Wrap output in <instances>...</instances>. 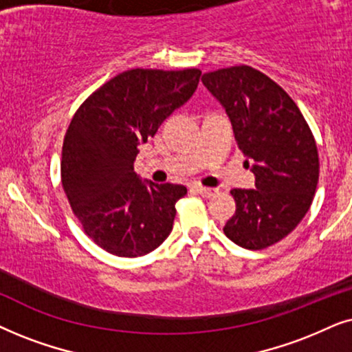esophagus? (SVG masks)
<instances>
[{
    "label": "esophagus",
    "mask_w": 352,
    "mask_h": 352,
    "mask_svg": "<svg viewBox=\"0 0 352 352\" xmlns=\"http://www.w3.org/2000/svg\"><path fill=\"white\" fill-rule=\"evenodd\" d=\"M195 188H196V191H198L201 196H204V198H212V196H215V195L219 193L217 188H209V186L198 185V186H195Z\"/></svg>",
    "instance_id": "1"
}]
</instances>
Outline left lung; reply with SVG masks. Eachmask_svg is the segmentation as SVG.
<instances>
[{
	"instance_id": "1",
	"label": "left lung",
	"mask_w": 352,
	"mask_h": 352,
	"mask_svg": "<svg viewBox=\"0 0 352 352\" xmlns=\"http://www.w3.org/2000/svg\"><path fill=\"white\" fill-rule=\"evenodd\" d=\"M201 82L225 107L256 175V188L230 191L236 210L223 233L246 250H264L289 235L311 208L318 182L316 140L296 102L257 69L233 65L204 74Z\"/></svg>"
}]
</instances>
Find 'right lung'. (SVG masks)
<instances>
[{"label":"right lung","mask_w":352,"mask_h":352,"mask_svg":"<svg viewBox=\"0 0 352 352\" xmlns=\"http://www.w3.org/2000/svg\"><path fill=\"white\" fill-rule=\"evenodd\" d=\"M199 69L125 70L91 93L70 120L60 180L83 232L102 250L138 257L170 235L184 185L140 180L138 146L184 106L199 83Z\"/></svg>","instance_id":"right-lung-1"}]
</instances>
